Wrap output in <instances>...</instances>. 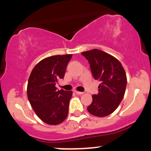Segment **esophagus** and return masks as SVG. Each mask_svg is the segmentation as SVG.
I'll return each instance as SVG.
<instances>
[{
	"label": "esophagus",
	"instance_id": "1",
	"mask_svg": "<svg viewBox=\"0 0 151 151\" xmlns=\"http://www.w3.org/2000/svg\"><path fill=\"white\" fill-rule=\"evenodd\" d=\"M74 92H75L76 94H78V95H82V94H83V93H84L83 92L78 91H74Z\"/></svg>",
	"mask_w": 151,
	"mask_h": 151
}]
</instances>
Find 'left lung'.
Returning a JSON list of instances; mask_svg holds the SVG:
<instances>
[{
    "label": "left lung",
    "instance_id": "8db88e82",
    "mask_svg": "<svg viewBox=\"0 0 151 151\" xmlns=\"http://www.w3.org/2000/svg\"><path fill=\"white\" fill-rule=\"evenodd\" d=\"M88 60L92 75L99 80V93L87 107L90 114L103 117L111 114L121 103L127 86L124 68L116 58L98 49L81 52Z\"/></svg>",
    "mask_w": 151,
    "mask_h": 151
}]
</instances>
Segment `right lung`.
Returning a JSON list of instances; mask_svg holds the SVG:
<instances>
[{
    "mask_svg": "<svg viewBox=\"0 0 151 151\" xmlns=\"http://www.w3.org/2000/svg\"><path fill=\"white\" fill-rule=\"evenodd\" d=\"M72 55H54L42 60L31 73L27 97L41 120L50 125L62 123L68 114L71 91L58 90L56 83L64 78Z\"/></svg>",
    "mask_w": 151,
    "mask_h": 151,
    "instance_id": "obj_1",
    "label": "right lung"
}]
</instances>
